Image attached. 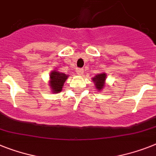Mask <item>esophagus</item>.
Segmentation results:
<instances>
[{"label":"esophagus","instance_id":"esophagus-1","mask_svg":"<svg viewBox=\"0 0 156 156\" xmlns=\"http://www.w3.org/2000/svg\"><path fill=\"white\" fill-rule=\"evenodd\" d=\"M76 72L77 74L80 76H82L83 74V69H76Z\"/></svg>","mask_w":156,"mask_h":156}]
</instances>
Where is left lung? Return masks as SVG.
Returning a JSON list of instances; mask_svg holds the SVG:
<instances>
[{
	"label": "left lung",
	"mask_w": 156,
	"mask_h": 156,
	"mask_svg": "<svg viewBox=\"0 0 156 156\" xmlns=\"http://www.w3.org/2000/svg\"><path fill=\"white\" fill-rule=\"evenodd\" d=\"M106 79H107V74L105 73H99L95 77L92 78L95 87L98 91H102L105 86H106Z\"/></svg>",
	"instance_id": "left-lung-1"
}]
</instances>
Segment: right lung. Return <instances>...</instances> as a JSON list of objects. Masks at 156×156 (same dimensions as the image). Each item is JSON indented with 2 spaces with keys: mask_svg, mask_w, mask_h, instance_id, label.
I'll list each match as a JSON object with an SVG mask.
<instances>
[{
  "mask_svg": "<svg viewBox=\"0 0 156 156\" xmlns=\"http://www.w3.org/2000/svg\"><path fill=\"white\" fill-rule=\"evenodd\" d=\"M69 76V75L60 73L56 69L52 71L49 75V81H48L50 90L52 91V92L59 93L61 92L63 86Z\"/></svg>",
  "mask_w": 156,
  "mask_h": 156,
  "instance_id": "right-lung-1",
  "label": "right lung"
}]
</instances>
